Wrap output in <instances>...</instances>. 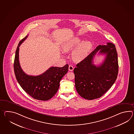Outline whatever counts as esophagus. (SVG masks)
I'll list each match as a JSON object with an SVG mask.
<instances>
[{"label": "esophagus", "mask_w": 134, "mask_h": 134, "mask_svg": "<svg viewBox=\"0 0 134 134\" xmlns=\"http://www.w3.org/2000/svg\"><path fill=\"white\" fill-rule=\"evenodd\" d=\"M74 70V67L72 65H69V70L70 71H72Z\"/></svg>", "instance_id": "1"}]
</instances>
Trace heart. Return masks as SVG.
Instances as JSON below:
<instances>
[{
  "label": "heart",
  "instance_id": "heart-1",
  "mask_svg": "<svg viewBox=\"0 0 134 134\" xmlns=\"http://www.w3.org/2000/svg\"><path fill=\"white\" fill-rule=\"evenodd\" d=\"M81 41V40L79 37L70 39L66 41L62 44V49L66 52L71 51L78 46ZM91 47L92 43L89 41L82 43L72 51V58L75 62H79L81 61L87 55L90 50L91 49Z\"/></svg>",
  "mask_w": 134,
  "mask_h": 134
}]
</instances>
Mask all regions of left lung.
Returning <instances> with one entry per match:
<instances>
[{
	"label": "left lung",
	"instance_id": "1",
	"mask_svg": "<svg viewBox=\"0 0 134 134\" xmlns=\"http://www.w3.org/2000/svg\"><path fill=\"white\" fill-rule=\"evenodd\" d=\"M97 52L106 56L101 65L96 66L93 64V60ZM76 66L74 72L75 88L79 94L90 100L101 97L117 78L119 65L115 46L111 43L106 46L99 45Z\"/></svg>",
	"mask_w": 134,
	"mask_h": 134
}]
</instances>
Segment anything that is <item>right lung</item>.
I'll return each instance as SVG.
<instances>
[{
    "label": "right lung",
    "instance_id": "right-lung-1",
    "mask_svg": "<svg viewBox=\"0 0 134 134\" xmlns=\"http://www.w3.org/2000/svg\"><path fill=\"white\" fill-rule=\"evenodd\" d=\"M28 35L20 41L17 47L14 61V71L17 81L27 94L34 99L47 101L52 98L58 91L59 83L68 71L69 65L62 67H51L42 75H26L22 70L19 60V50L21 43Z\"/></svg>",
    "mask_w": 134,
    "mask_h": 134
}]
</instances>
